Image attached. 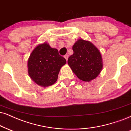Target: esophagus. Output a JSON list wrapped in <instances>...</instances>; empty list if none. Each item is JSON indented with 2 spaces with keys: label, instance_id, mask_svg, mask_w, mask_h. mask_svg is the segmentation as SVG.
<instances>
[{
  "label": "esophagus",
  "instance_id": "obj_1",
  "mask_svg": "<svg viewBox=\"0 0 131 131\" xmlns=\"http://www.w3.org/2000/svg\"><path fill=\"white\" fill-rule=\"evenodd\" d=\"M68 57H69V56L67 55V54H66V55L64 56V58H65V59H66V61L68 60Z\"/></svg>",
  "mask_w": 131,
  "mask_h": 131
}]
</instances>
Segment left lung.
Returning <instances> with one entry per match:
<instances>
[{"instance_id":"8db88e82","label":"left lung","mask_w":131,"mask_h":131,"mask_svg":"<svg viewBox=\"0 0 131 131\" xmlns=\"http://www.w3.org/2000/svg\"><path fill=\"white\" fill-rule=\"evenodd\" d=\"M73 54L68 59L69 66L80 80L90 82L98 77L103 69L101 53L91 42L80 39L72 47Z\"/></svg>"}]
</instances>
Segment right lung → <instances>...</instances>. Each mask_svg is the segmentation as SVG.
<instances>
[{"label":"right lung","instance_id":"1","mask_svg":"<svg viewBox=\"0 0 131 131\" xmlns=\"http://www.w3.org/2000/svg\"><path fill=\"white\" fill-rule=\"evenodd\" d=\"M66 60L60 56L56 48H51L47 42L39 44L28 59V73L32 80L43 88L55 83L61 67Z\"/></svg>","mask_w":131,"mask_h":131}]
</instances>
